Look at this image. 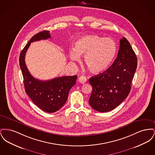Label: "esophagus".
<instances>
[{"instance_id":"34e87169","label":"esophagus","mask_w":155,"mask_h":155,"mask_svg":"<svg viewBox=\"0 0 155 155\" xmlns=\"http://www.w3.org/2000/svg\"><path fill=\"white\" fill-rule=\"evenodd\" d=\"M78 81L81 84H85L87 82V78H86V77H85L84 76H81L80 77H79Z\"/></svg>"}]
</instances>
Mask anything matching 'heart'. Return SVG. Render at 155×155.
Segmentation results:
<instances>
[{"mask_svg":"<svg viewBox=\"0 0 155 155\" xmlns=\"http://www.w3.org/2000/svg\"><path fill=\"white\" fill-rule=\"evenodd\" d=\"M75 50L69 52L70 58L80 62L84 56L85 64L93 74L102 73L110 66L117 53V45L109 38L86 35L78 39L74 44Z\"/></svg>","mask_w":155,"mask_h":155,"instance_id":"1","label":"heart"}]
</instances>
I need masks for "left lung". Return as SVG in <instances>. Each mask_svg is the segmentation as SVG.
Returning <instances> with one entry per match:
<instances>
[{"label": "left lung", "mask_w": 155, "mask_h": 155, "mask_svg": "<svg viewBox=\"0 0 155 155\" xmlns=\"http://www.w3.org/2000/svg\"><path fill=\"white\" fill-rule=\"evenodd\" d=\"M137 67V58L133 48L123 37L120 40L117 57L112 65L102 74L89 79L92 92L89 103L99 112H107L125 100Z\"/></svg>", "instance_id": "left-lung-1"}]
</instances>
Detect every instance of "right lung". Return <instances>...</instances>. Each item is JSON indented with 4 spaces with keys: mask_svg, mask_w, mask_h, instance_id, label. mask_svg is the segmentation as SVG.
Masks as SVG:
<instances>
[{
    "mask_svg": "<svg viewBox=\"0 0 155 155\" xmlns=\"http://www.w3.org/2000/svg\"><path fill=\"white\" fill-rule=\"evenodd\" d=\"M51 37L48 31H43L35 34L25 46L19 58L25 92L39 108L47 113L56 112L65 104L69 91L75 85L77 78L75 75L41 81L30 74L25 64V56L31 43Z\"/></svg>",
    "mask_w": 155,
    "mask_h": 155,
    "instance_id": "add662e5",
    "label": "right lung"
}]
</instances>
